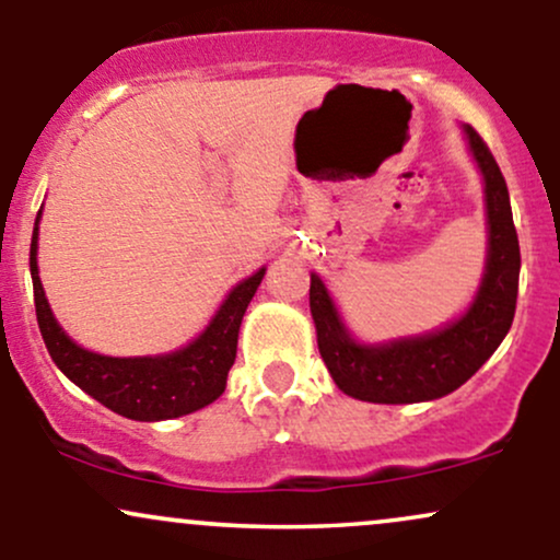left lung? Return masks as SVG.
<instances>
[{
    "label": "left lung",
    "instance_id": "1",
    "mask_svg": "<svg viewBox=\"0 0 560 560\" xmlns=\"http://www.w3.org/2000/svg\"><path fill=\"white\" fill-rule=\"evenodd\" d=\"M466 139L485 176L490 249L477 300L464 318L427 337L365 347L350 339L324 281L311 276V313L320 358L337 387L355 400L397 405L445 397L477 374L511 329L522 268L511 199L485 139L471 126H466Z\"/></svg>",
    "mask_w": 560,
    "mask_h": 560
}]
</instances>
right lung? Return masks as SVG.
Instances as JSON below:
<instances>
[{"label": "right lung", "mask_w": 560, "mask_h": 560, "mask_svg": "<svg viewBox=\"0 0 560 560\" xmlns=\"http://www.w3.org/2000/svg\"><path fill=\"white\" fill-rule=\"evenodd\" d=\"M36 240L38 218L34 236H31L36 320L49 355L70 382L79 384L86 395H92L105 408L133 421L178 419V416L205 408L223 395L229 369L236 358L242 316L249 300L258 292L266 268L231 289L208 329L184 350L160 358H107L83 350L57 326L49 302L44 298L42 281H38Z\"/></svg>", "instance_id": "right-lung-1"}]
</instances>
